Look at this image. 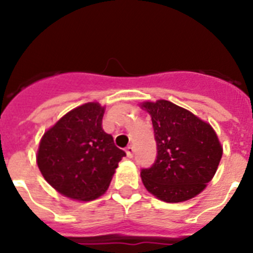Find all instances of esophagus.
Instances as JSON below:
<instances>
[{"instance_id": "1", "label": "esophagus", "mask_w": 253, "mask_h": 253, "mask_svg": "<svg viewBox=\"0 0 253 253\" xmlns=\"http://www.w3.org/2000/svg\"><path fill=\"white\" fill-rule=\"evenodd\" d=\"M126 154H127V157H128V158L133 157V154H134L133 145H128V147L126 148Z\"/></svg>"}]
</instances>
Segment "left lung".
Segmentation results:
<instances>
[{"label": "left lung", "instance_id": "8db88e82", "mask_svg": "<svg viewBox=\"0 0 253 253\" xmlns=\"http://www.w3.org/2000/svg\"><path fill=\"white\" fill-rule=\"evenodd\" d=\"M152 117L157 159L141 170L143 185L168 203L193 198L213 178L223 147L211 126L168 100L142 104Z\"/></svg>", "mask_w": 253, "mask_h": 253}]
</instances>
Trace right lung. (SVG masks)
Returning a JSON list of instances; mask_svg holds the SVG:
<instances>
[{"instance_id":"add662e5","label":"right lung","mask_w":253,"mask_h":253,"mask_svg":"<svg viewBox=\"0 0 253 253\" xmlns=\"http://www.w3.org/2000/svg\"><path fill=\"white\" fill-rule=\"evenodd\" d=\"M103 106L86 103L58 120L42 136L37 163L45 180L61 195L91 201L108 190L126 153L104 132Z\"/></svg>"}]
</instances>
